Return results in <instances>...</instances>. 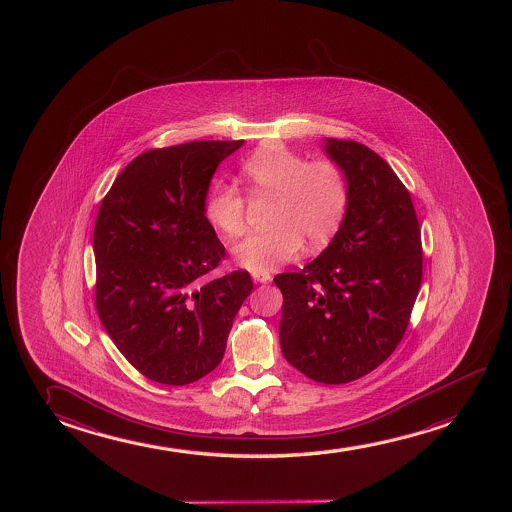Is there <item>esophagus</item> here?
<instances>
[{
  "label": "esophagus",
  "mask_w": 512,
  "mask_h": 512,
  "mask_svg": "<svg viewBox=\"0 0 512 512\" xmlns=\"http://www.w3.org/2000/svg\"><path fill=\"white\" fill-rule=\"evenodd\" d=\"M252 279H254V282H260V284H263V282H268L270 279H272V275L268 274V272H252Z\"/></svg>",
  "instance_id": "esophagus-1"
}]
</instances>
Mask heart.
<instances>
[{
  "label": "heart",
  "instance_id": "obj_1",
  "mask_svg": "<svg viewBox=\"0 0 512 512\" xmlns=\"http://www.w3.org/2000/svg\"><path fill=\"white\" fill-rule=\"evenodd\" d=\"M240 173L256 200H274L270 224L274 228L252 233L233 249L240 265L272 270L293 260L303 240L321 247L332 240L346 216L349 180L333 159H307L282 145H268L244 159ZM244 195L231 184L217 182L205 200V216L226 237L245 231Z\"/></svg>",
  "mask_w": 512,
  "mask_h": 512
}]
</instances>
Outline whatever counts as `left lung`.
I'll return each instance as SVG.
<instances>
[{"mask_svg": "<svg viewBox=\"0 0 512 512\" xmlns=\"http://www.w3.org/2000/svg\"><path fill=\"white\" fill-rule=\"evenodd\" d=\"M349 180L346 216L330 245L281 289L284 358L309 379L346 384L370 374L404 339L423 279L418 216L404 182L367 145L328 138Z\"/></svg>", "mask_w": 512, "mask_h": 512, "instance_id": "left-lung-1", "label": "left lung"}]
</instances>
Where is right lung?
Returning <instances> with one entry per match:
<instances>
[{
  "label": "right lung",
  "instance_id": "obj_1",
  "mask_svg": "<svg viewBox=\"0 0 512 512\" xmlns=\"http://www.w3.org/2000/svg\"><path fill=\"white\" fill-rule=\"evenodd\" d=\"M244 140L145 151L117 175L94 224L96 310L124 358L151 381L184 386L221 363L252 281L219 279L226 249L205 217L217 165Z\"/></svg>",
  "mask_w": 512,
  "mask_h": 512
}]
</instances>
